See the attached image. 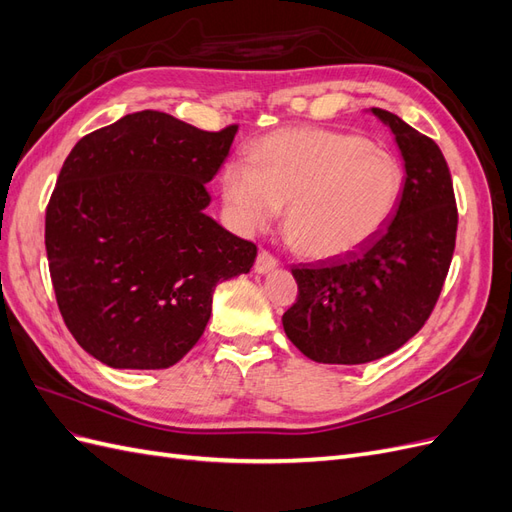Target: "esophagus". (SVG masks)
I'll return each instance as SVG.
<instances>
[{
	"label": "esophagus",
	"mask_w": 512,
	"mask_h": 512,
	"mask_svg": "<svg viewBox=\"0 0 512 512\" xmlns=\"http://www.w3.org/2000/svg\"><path fill=\"white\" fill-rule=\"evenodd\" d=\"M275 267H277V258L271 256L267 250H260L258 258H256V265H254V271L262 275V273L273 271Z\"/></svg>",
	"instance_id": "34e87169"
}]
</instances>
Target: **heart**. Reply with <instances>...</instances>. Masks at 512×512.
Here are the masks:
<instances>
[{
    "mask_svg": "<svg viewBox=\"0 0 512 512\" xmlns=\"http://www.w3.org/2000/svg\"><path fill=\"white\" fill-rule=\"evenodd\" d=\"M406 173L391 151L320 128L273 132L250 162H228L222 194L241 232L271 224L299 254L335 260L361 250L393 220Z\"/></svg>",
    "mask_w": 512,
    "mask_h": 512,
    "instance_id": "b5f03b06",
    "label": "heart"
}]
</instances>
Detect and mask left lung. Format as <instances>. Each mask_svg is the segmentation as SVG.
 <instances>
[{
  "mask_svg": "<svg viewBox=\"0 0 512 512\" xmlns=\"http://www.w3.org/2000/svg\"><path fill=\"white\" fill-rule=\"evenodd\" d=\"M369 113L395 136L404 196L393 220L361 250L292 267L299 297L282 324L316 363L361 365L404 346L427 322L455 252L457 207L440 147L389 111Z\"/></svg>",
  "mask_w": 512,
  "mask_h": 512,
  "instance_id": "obj_1",
  "label": "left lung"
}]
</instances>
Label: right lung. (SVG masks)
<instances>
[{"label": "right lung", "mask_w": 512, "mask_h": 512, "mask_svg": "<svg viewBox=\"0 0 512 512\" xmlns=\"http://www.w3.org/2000/svg\"><path fill=\"white\" fill-rule=\"evenodd\" d=\"M235 134L141 111L83 136L61 166L46 256L66 327L100 363L175 365L203 335L215 286L250 273L256 245L205 213Z\"/></svg>", "instance_id": "1"}]
</instances>
